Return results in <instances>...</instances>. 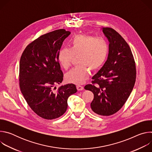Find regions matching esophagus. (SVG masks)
Wrapping results in <instances>:
<instances>
[{
    "label": "esophagus",
    "mask_w": 152,
    "mask_h": 152,
    "mask_svg": "<svg viewBox=\"0 0 152 152\" xmlns=\"http://www.w3.org/2000/svg\"><path fill=\"white\" fill-rule=\"evenodd\" d=\"M76 88L77 89L78 91H82L83 90V86H81V85H77L76 86Z\"/></svg>",
    "instance_id": "1"
}]
</instances>
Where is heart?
Here are the masks:
<instances>
[{
    "instance_id": "1",
    "label": "heart",
    "mask_w": 152,
    "mask_h": 152,
    "mask_svg": "<svg viewBox=\"0 0 152 152\" xmlns=\"http://www.w3.org/2000/svg\"><path fill=\"white\" fill-rule=\"evenodd\" d=\"M70 48H64L58 53V61L62 67L68 69L74 56H78L79 66L66 75L69 83H83L89 76V69L95 71L100 69L107 56L108 45L105 40L83 34L75 36L70 42Z\"/></svg>"
}]
</instances>
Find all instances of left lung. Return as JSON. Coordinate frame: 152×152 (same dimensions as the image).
<instances>
[{"instance_id": "obj_1", "label": "left lung", "mask_w": 152, "mask_h": 152, "mask_svg": "<svg viewBox=\"0 0 152 152\" xmlns=\"http://www.w3.org/2000/svg\"><path fill=\"white\" fill-rule=\"evenodd\" d=\"M109 41V53L100 70L84 88L94 94L91 108L96 114L109 116L116 113L131 94L136 80V66L132 51L114 29L103 28Z\"/></svg>"}]
</instances>
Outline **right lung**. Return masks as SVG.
I'll list each match as a JSON object with an SVG mask.
<instances>
[{
  "label": "right lung",
  "instance_id": "add662e5",
  "mask_svg": "<svg viewBox=\"0 0 152 152\" xmlns=\"http://www.w3.org/2000/svg\"><path fill=\"white\" fill-rule=\"evenodd\" d=\"M70 34L61 29L42 35L27 46L20 58L21 92L32 110L46 120L62 115L67 109L68 98L77 92L73 83L54 91L55 86L63 80L58 53L63 41Z\"/></svg>",
  "mask_w": 152,
  "mask_h": 152
}]
</instances>
